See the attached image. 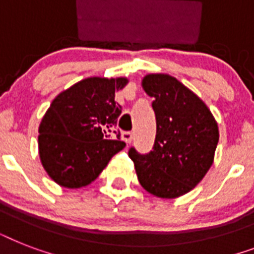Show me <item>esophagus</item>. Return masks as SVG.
I'll use <instances>...</instances> for the list:
<instances>
[{
	"mask_svg": "<svg viewBox=\"0 0 254 254\" xmlns=\"http://www.w3.org/2000/svg\"><path fill=\"white\" fill-rule=\"evenodd\" d=\"M121 138L127 143H130L131 139H133V133H130V131H124L123 134H121Z\"/></svg>",
	"mask_w": 254,
	"mask_h": 254,
	"instance_id": "1",
	"label": "esophagus"
}]
</instances>
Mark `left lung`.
Listing matches in <instances>:
<instances>
[{"mask_svg": "<svg viewBox=\"0 0 254 254\" xmlns=\"http://www.w3.org/2000/svg\"><path fill=\"white\" fill-rule=\"evenodd\" d=\"M142 88L154 99L157 134L153 150L129 157L147 192L174 199L190 192L212 166L219 127L208 107L192 91L167 73H149Z\"/></svg>", "mask_w": 254, "mask_h": 254, "instance_id": "obj_1", "label": "left lung"}]
</instances>
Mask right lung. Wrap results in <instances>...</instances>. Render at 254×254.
<instances>
[{
	"mask_svg": "<svg viewBox=\"0 0 254 254\" xmlns=\"http://www.w3.org/2000/svg\"><path fill=\"white\" fill-rule=\"evenodd\" d=\"M127 84V77H87L53 100L39 125L38 147L42 165L58 185H89L127 146L119 135L112 139L121 115L115 93Z\"/></svg>",
	"mask_w": 254,
	"mask_h": 254,
	"instance_id": "1",
	"label": "right lung"
}]
</instances>
